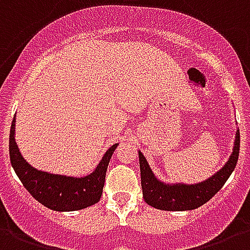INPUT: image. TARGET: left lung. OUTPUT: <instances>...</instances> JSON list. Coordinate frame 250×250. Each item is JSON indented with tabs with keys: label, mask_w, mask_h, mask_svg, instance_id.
<instances>
[{
	"label": "left lung",
	"mask_w": 250,
	"mask_h": 250,
	"mask_svg": "<svg viewBox=\"0 0 250 250\" xmlns=\"http://www.w3.org/2000/svg\"><path fill=\"white\" fill-rule=\"evenodd\" d=\"M240 149V131L236 130L232 153L227 163L214 175L195 185L165 183L156 178L143 153L138 151L141 167V183L143 199L148 205L160 210H192L209 201L226 183L236 167Z\"/></svg>",
	"instance_id": "8db88e82"
}]
</instances>
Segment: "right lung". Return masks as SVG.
<instances>
[{"label": "right lung", "instance_id": "right-lung-1", "mask_svg": "<svg viewBox=\"0 0 250 250\" xmlns=\"http://www.w3.org/2000/svg\"><path fill=\"white\" fill-rule=\"evenodd\" d=\"M119 143L107 149L93 173L85 177L51 174L39 170L25 161L15 142V117L9 138L10 161L27 191L43 207L55 211H73L91 207L101 200L105 171Z\"/></svg>", "mask_w": 250, "mask_h": 250}]
</instances>
